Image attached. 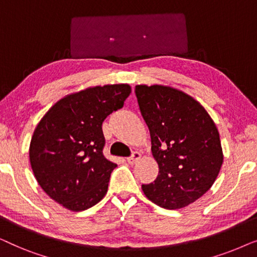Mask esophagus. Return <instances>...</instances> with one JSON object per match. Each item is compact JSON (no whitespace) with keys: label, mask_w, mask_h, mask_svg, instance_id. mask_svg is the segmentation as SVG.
Here are the masks:
<instances>
[{"label":"esophagus","mask_w":257,"mask_h":257,"mask_svg":"<svg viewBox=\"0 0 257 257\" xmlns=\"http://www.w3.org/2000/svg\"><path fill=\"white\" fill-rule=\"evenodd\" d=\"M140 158H142V154H140L139 152H133L132 156L130 157V158H127V159H126V160H127L128 164L133 165V164H136L137 161L140 159Z\"/></svg>","instance_id":"obj_1"}]
</instances>
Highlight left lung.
<instances>
[{"mask_svg":"<svg viewBox=\"0 0 257 257\" xmlns=\"http://www.w3.org/2000/svg\"><path fill=\"white\" fill-rule=\"evenodd\" d=\"M136 96L159 166L154 182L142 186L144 194L163 208H184L212 187L222 166L215 122L198 100L174 87L137 85Z\"/></svg>","mask_w":257,"mask_h":257,"instance_id":"obj_1","label":"left lung"}]
</instances>
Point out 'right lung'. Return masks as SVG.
Listing matches in <instances>:
<instances>
[{
  "mask_svg": "<svg viewBox=\"0 0 257 257\" xmlns=\"http://www.w3.org/2000/svg\"><path fill=\"white\" fill-rule=\"evenodd\" d=\"M130 93L128 84H113L68 94L35 128L29 149L35 178L52 200L69 210H85L106 194L117 165L103 154L101 124L122 107Z\"/></svg>",
  "mask_w": 257,
  "mask_h": 257,
  "instance_id": "obj_1",
  "label": "right lung"
}]
</instances>
